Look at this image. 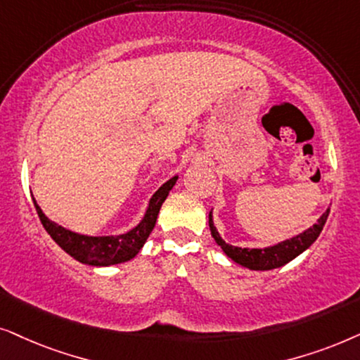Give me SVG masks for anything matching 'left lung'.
<instances>
[{
  "label": "left lung",
  "instance_id": "1",
  "mask_svg": "<svg viewBox=\"0 0 360 360\" xmlns=\"http://www.w3.org/2000/svg\"><path fill=\"white\" fill-rule=\"evenodd\" d=\"M328 215H329V209L321 215L318 224H314L311 229L304 230L303 233L290 238V240H285L278 243V245H273L268 248H240V247H233V245H229V243H225L214 227L212 212L209 214V227H210V233H212L214 240L217 242V245L222 247L225 255L232 258L233 262H237L238 265L250 268V270H273V268L286 265V263L298 257L300 253H303L306 248H308L311 243L319 237L321 230H323L326 220H328Z\"/></svg>",
  "mask_w": 360,
  "mask_h": 360
}]
</instances>
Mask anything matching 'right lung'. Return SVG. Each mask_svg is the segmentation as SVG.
I'll use <instances>...</instances> for the list:
<instances>
[{
    "instance_id": "1",
    "label": "right lung",
    "mask_w": 360,
    "mask_h": 360,
    "mask_svg": "<svg viewBox=\"0 0 360 360\" xmlns=\"http://www.w3.org/2000/svg\"><path fill=\"white\" fill-rule=\"evenodd\" d=\"M176 181L177 176L171 177L167 183L162 184L151 198L150 205H148V210L141 222L135 229L130 230V232L117 237H89L70 232V230L60 227V225H57L56 222L47 219L39 205H37L34 198H32V200H34L36 212L39 215L41 224L44 225L46 232L49 233L52 240L62 250L69 253L70 257H74L80 263H87V265L94 266H108L131 260L141 250L146 238L150 237L151 230L155 229L161 205L166 200L172 186L176 184Z\"/></svg>"
}]
</instances>
